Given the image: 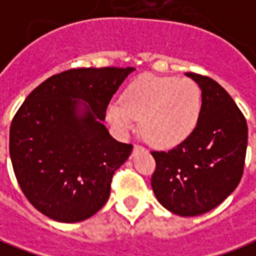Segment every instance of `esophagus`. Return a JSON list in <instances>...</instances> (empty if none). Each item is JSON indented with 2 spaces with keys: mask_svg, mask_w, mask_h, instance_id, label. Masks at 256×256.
Returning <instances> with one entry per match:
<instances>
[{
  "mask_svg": "<svg viewBox=\"0 0 256 256\" xmlns=\"http://www.w3.org/2000/svg\"><path fill=\"white\" fill-rule=\"evenodd\" d=\"M140 150H142V146H141V145H134V150H133L134 154H137V152H140Z\"/></svg>",
  "mask_w": 256,
  "mask_h": 256,
  "instance_id": "obj_1",
  "label": "esophagus"
}]
</instances>
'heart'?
<instances>
[{
	"label": "heart",
	"mask_w": 256,
	"mask_h": 256,
	"mask_svg": "<svg viewBox=\"0 0 256 256\" xmlns=\"http://www.w3.org/2000/svg\"><path fill=\"white\" fill-rule=\"evenodd\" d=\"M202 110V92L188 78L142 75L123 93V101L106 106V120L126 134L141 120V132L152 144L170 148L192 133Z\"/></svg>",
	"instance_id": "heart-1"
}]
</instances>
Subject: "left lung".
Returning <instances> with one entry per match:
<instances>
[{
    "label": "left lung",
    "mask_w": 256,
    "mask_h": 256,
    "mask_svg": "<svg viewBox=\"0 0 256 256\" xmlns=\"http://www.w3.org/2000/svg\"><path fill=\"white\" fill-rule=\"evenodd\" d=\"M202 90L196 128L176 148L150 152L158 202L174 214L196 216L220 206L240 182L247 150L246 118L229 93L208 76L186 72Z\"/></svg>",
    "instance_id": "left-lung-1"
}]
</instances>
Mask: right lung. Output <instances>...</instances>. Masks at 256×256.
<instances>
[{
    "instance_id": "1",
    "label": "right lung",
    "mask_w": 256,
    "mask_h": 256,
    "mask_svg": "<svg viewBox=\"0 0 256 256\" xmlns=\"http://www.w3.org/2000/svg\"><path fill=\"white\" fill-rule=\"evenodd\" d=\"M136 68H74L27 96L9 130L20 188L40 212L80 222L106 203L114 172L133 150L104 126L106 106Z\"/></svg>"
}]
</instances>
